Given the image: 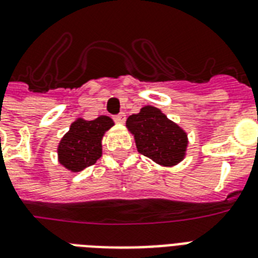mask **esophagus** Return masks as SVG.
Listing matches in <instances>:
<instances>
[{
	"instance_id": "esophagus-1",
	"label": "esophagus",
	"mask_w": 258,
	"mask_h": 258,
	"mask_svg": "<svg viewBox=\"0 0 258 258\" xmlns=\"http://www.w3.org/2000/svg\"><path fill=\"white\" fill-rule=\"evenodd\" d=\"M112 119H114V122H116V123H124L125 115L123 114V112H120V114H118V115L112 116Z\"/></svg>"
}]
</instances>
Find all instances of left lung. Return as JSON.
I'll use <instances>...</instances> for the list:
<instances>
[{"instance_id":"8db88e82","label":"left lung","mask_w":258,"mask_h":258,"mask_svg":"<svg viewBox=\"0 0 258 258\" xmlns=\"http://www.w3.org/2000/svg\"><path fill=\"white\" fill-rule=\"evenodd\" d=\"M125 124L135 135L138 151L146 157L161 165H174L182 160L187 146L186 134L159 109L146 106L139 114L128 116Z\"/></svg>"}]
</instances>
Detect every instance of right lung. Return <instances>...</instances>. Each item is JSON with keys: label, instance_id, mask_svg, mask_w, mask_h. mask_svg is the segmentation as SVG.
<instances>
[{"label": "right lung", "instance_id": "right-lung-1", "mask_svg": "<svg viewBox=\"0 0 258 258\" xmlns=\"http://www.w3.org/2000/svg\"><path fill=\"white\" fill-rule=\"evenodd\" d=\"M114 124L106 115L94 120L77 119L60 142L59 161L72 172H80L96 164L102 155L101 139L106 130Z\"/></svg>", "mask_w": 258, "mask_h": 258}]
</instances>
